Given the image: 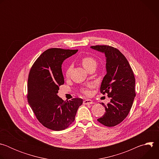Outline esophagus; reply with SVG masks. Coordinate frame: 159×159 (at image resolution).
I'll use <instances>...</instances> for the list:
<instances>
[{"instance_id":"34e87169","label":"esophagus","mask_w":159,"mask_h":159,"mask_svg":"<svg viewBox=\"0 0 159 159\" xmlns=\"http://www.w3.org/2000/svg\"><path fill=\"white\" fill-rule=\"evenodd\" d=\"M83 103H84V104H93L94 102L92 100H90V99H85L83 101Z\"/></svg>"}]
</instances>
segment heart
<instances>
[{
	"instance_id": "1",
	"label": "heart",
	"mask_w": 159,
	"mask_h": 159,
	"mask_svg": "<svg viewBox=\"0 0 159 159\" xmlns=\"http://www.w3.org/2000/svg\"><path fill=\"white\" fill-rule=\"evenodd\" d=\"M81 63L87 70H89L90 69V68L93 67V66H96V65H97L96 60L94 59V58H93L91 56H84V57H83L81 59ZM70 72H71V67L70 66L66 69V72H65V75H66V77H69ZM82 92L85 94H89L88 90L85 89L82 90Z\"/></svg>"
}]
</instances>
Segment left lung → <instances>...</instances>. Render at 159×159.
Returning <instances> with one entry per match:
<instances>
[{"mask_svg":"<svg viewBox=\"0 0 159 159\" xmlns=\"http://www.w3.org/2000/svg\"><path fill=\"white\" fill-rule=\"evenodd\" d=\"M104 53L106 60V74L100 90L107 94L111 101L104 106V115L98 121L104 126H115L121 123L131 108L135 94V79L126 57L116 48L107 45L90 47Z\"/></svg>","mask_w":159,"mask_h":159,"instance_id":"obj_1","label":"left lung"}]
</instances>
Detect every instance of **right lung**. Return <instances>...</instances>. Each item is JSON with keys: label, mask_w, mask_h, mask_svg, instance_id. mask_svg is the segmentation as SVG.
<instances>
[{"label": "right lung", "mask_w": 159, "mask_h": 159, "mask_svg": "<svg viewBox=\"0 0 159 159\" xmlns=\"http://www.w3.org/2000/svg\"><path fill=\"white\" fill-rule=\"evenodd\" d=\"M77 51L56 48L44 51L29 74L28 103L38 121L52 130L61 131L69 127L83 102L80 98L63 101L57 95L59 86L64 84L62 63Z\"/></svg>", "instance_id": "right-lung-1"}]
</instances>
